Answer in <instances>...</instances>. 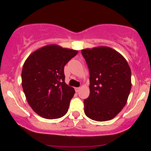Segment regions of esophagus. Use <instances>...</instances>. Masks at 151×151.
<instances>
[{
  "label": "esophagus",
  "instance_id": "esophagus-1",
  "mask_svg": "<svg viewBox=\"0 0 151 151\" xmlns=\"http://www.w3.org/2000/svg\"><path fill=\"white\" fill-rule=\"evenodd\" d=\"M80 88H75V91L76 92H79V91H80Z\"/></svg>",
  "mask_w": 151,
  "mask_h": 151
}]
</instances>
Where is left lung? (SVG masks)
<instances>
[{"label":"left lung","mask_w":151,"mask_h":151,"mask_svg":"<svg viewBox=\"0 0 151 151\" xmlns=\"http://www.w3.org/2000/svg\"><path fill=\"white\" fill-rule=\"evenodd\" d=\"M81 52L90 72L85 114L93 121H109L127 102L132 88L130 67L122 55L109 47L84 49Z\"/></svg>","instance_id":"obj_1"}]
</instances>
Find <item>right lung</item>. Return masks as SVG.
<instances>
[{"instance_id":"obj_1","label":"right lung","mask_w":151,"mask_h":151,"mask_svg":"<svg viewBox=\"0 0 151 151\" xmlns=\"http://www.w3.org/2000/svg\"><path fill=\"white\" fill-rule=\"evenodd\" d=\"M77 53L50 45L32 52L24 63L22 89L28 104L42 118L56 119L66 114L75 91L65 83L64 66Z\"/></svg>"}]
</instances>
